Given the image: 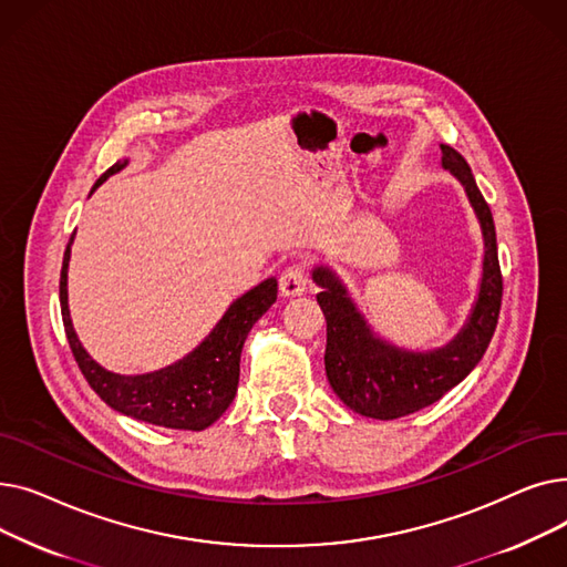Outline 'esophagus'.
Listing matches in <instances>:
<instances>
[{
    "label": "esophagus",
    "mask_w": 567,
    "mask_h": 567,
    "mask_svg": "<svg viewBox=\"0 0 567 567\" xmlns=\"http://www.w3.org/2000/svg\"><path fill=\"white\" fill-rule=\"evenodd\" d=\"M308 289V278L301 264L289 266L287 271L280 276V293L285 299H293V296H301Z\"/></svg>",
    "instance_id": "obj_1"
}]
</instances>
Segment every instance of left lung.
<instances>
[{
    "instance_id": "obj_1",
    "label": "left lung",
    "mask_w": 567,
    "mask_h": 567,
    "mask_svg": "<svg viewBox=\"0 0 567 567\" xmlns=\"http://www.w3.org/2000/svg\"><path fill=\"white\" fill-rule=\"evenodd\" d=\"M441 167L449 169L468 199L483 236L481 280L462 329L441 347L404 349L381 338L347 285L331 266L315 264L312 280L321 287L317 303L326 317L323 365L333 393L355 413L377 421L402 419L441 400L481 363L494 336L503 280L496 252L494 218L471 167L441 144Z\"/></svg>"
}]
</instances>
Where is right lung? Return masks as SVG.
<instances>
[{"mask_svg":"<svg viewBox=\"0 0 567 567\" xmlns=\"http://www.w3.org/2000/svg\"><path fill=\"white\" fill-rule=\"evenodd\" d=\"M126 165L128 158L116 161L94 184L92 193ZM73 238L75 231L64 252L62 278H59V303H62L71 351L89 385L107 406L148 425L190 432L214 425L234 402L246 338L255 321L276 303L278 280L266 278L234 299L212 333L193 351H188L184 359L154 372L118 374L94 361L73 329L69 310V261Z\"/></svg>","mask_w":567,"mask_h":567,"instance_id":"right-lung-1","label":"right lung"}]
</instances>
